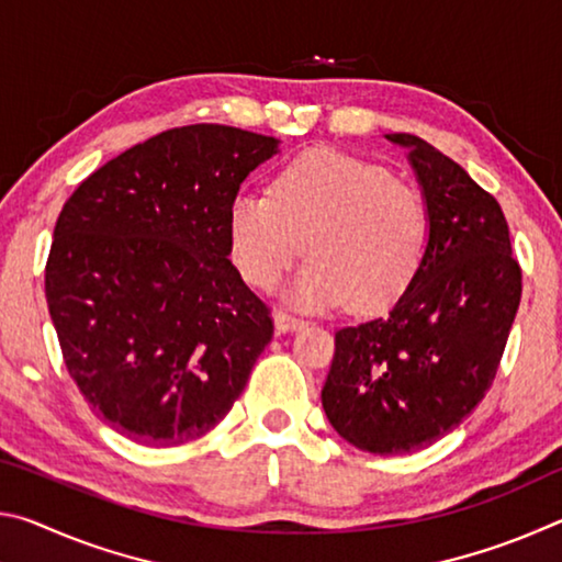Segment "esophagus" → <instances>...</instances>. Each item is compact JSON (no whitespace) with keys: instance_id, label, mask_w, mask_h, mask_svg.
Instances as JSON below:
<instances>
[{"instance_id":"esophagus-1","label":"esophagus","mask_w":562,"mask_h":562,"mask_svg":"<svg viewBox=\"0 0 562 562\" xmlns=\"http://www.w3.org/2000/svg\"><path fill=\"white\" fill-rule=\"evenodd\" d=\"M274 325H278L280 331H294L307 327V319L292 315L288 310H274Z\"/></svg>"}]
</instances>
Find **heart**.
I'll list each match as a JSON object with an SVG mask.
<instances>
[{
    "mask_svg": "<svg viewBox=\"0 0 562 562\" xmlns=\"http://www.w3.org/2000/svg\"><path fill=\"white\" fill-rule=\"evenodd\" d=\"M235 268L255 288L278 284L300 250L294 297L307 307L345 302L367 312L406 290L429 243L422 193L339 150L292 158L270 193H240L227 215Z\"/></svg>",
    "mask_w": 562,
    "mask_h": 562,
    "instance_id": "obj_1",
    "label": "heart"
}]
</instances>
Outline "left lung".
<instances>
[{"label": "left lung", "instance_id": "1", "mask_svg": "<svg viewBox=\"0 0 562 562\" xmlns=\"http://www.w3.org/2000/svg\"><path fill=\"white\" fill-rule=\"evenodd\" d=\"M429 211L424 260L384 317L341 327L322 386L339 436L379 456L412 453L453 431L496 379L522 272L501 205L465 170L412 133Z\"/></svg>", "mask_w": 562, "mask_h": 562}]
</instances>
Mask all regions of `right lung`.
<instances>
[{"mask_svg":"<svg viewBox=\"0 0 562 562\" xmlns=\"http://www.w3.org/2000/svg\"><path fill=\"white\" fill-rule=\"evenodd\" d=\"M274 150L278 138L217 123L168 128L64 203L46 304L66 372L126 439H201L270 345V307L227 260V215Z\"/></svg>","mask_w":562,"mask_h":562,"instance_id":"add662e5","label":"right lung"}]
</instances>
